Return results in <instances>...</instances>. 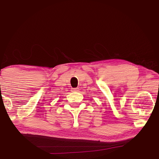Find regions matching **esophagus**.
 Wrapping results in <instances>:
<instances>
[{"mask_svg": "<svg viewBox=\"0 0 159 159\" xmlns=\"http://www.w3.org/2000/svg\"><path fill=\"white\" fill-rule=\"evenodd\" d=\"M71 91H72V92H77L78 88H72Z\"/></svg>", "mask_w": 159, "mask_h": 159, "instance_id": "1", "label": "esophagus"}]
</instances>
